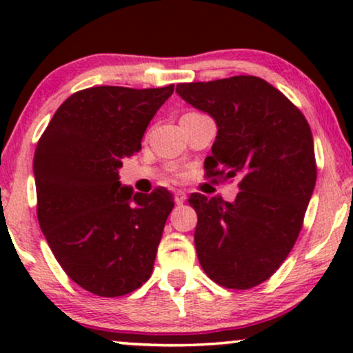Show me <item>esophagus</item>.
<instances>
[{
    "label": "esophagus",
    "mask_w": 353,
    "mask_h": 353,
    "mask_svg": "<svg viewBox=\"0 0 353 353\" xmlns=\"http://www.w3.org/2000/svg\"><path fill=\"white\" fill-rule=\"evenodd\" d=\"M184 201H185L184 190H174V202L181 205V204H184Z\"/></svg>",
    "instance_id": "esophagus-1"
}]
</instances>
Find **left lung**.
<instances>
[{
    "label": "left lung",
    "instance_id": "left-lung-1",
    "mask_svg": "<svg viewBox=\"0 0 353 353\" xmlns=\"http://www.w3.org/2000/svg\"><path fill=\"white\" fill-rule=\"evenodd\" d=\"M185 103L216 121L209 176L239 177L234 202L190 194L204 272L229 289H250L285 261L317 179L309 123L279 89L255 76L177 84Z\"/></svg>",
    "mask_w": 353,
    "mask_h": 353
}]
</instances>
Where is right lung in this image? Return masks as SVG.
I'll return each mask as SVG.
<instances>
[{"label": "right lung", "mask_w": 353, "mask_h": 353, "mask_svg": "<svg viewBox=\"0 0 353 353\" xmlns=\"http://www.w3.org/2000/svg\"><path fill=\"white\" fill-rule=\"evenodd\" d=\"M174 84L98 86L70 96L34 151L38 221L63 270L88 292L119 297L151 277L171 192H134L119 181Z\"/></svg>", "instance_id": "right-lung-1"}]
</instances>
